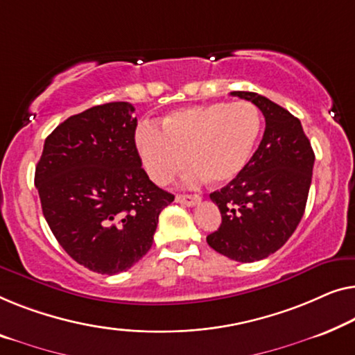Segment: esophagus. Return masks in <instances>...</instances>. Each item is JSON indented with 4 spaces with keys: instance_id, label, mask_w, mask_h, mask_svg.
<instances>
[{
    "instance_id": "obj_1",
    "label": "esophagus",
    "mask_w": 355,
    "mask_h": 355,
    "mask_svg": "<svg viewBox=\"0 0 355 355\" xmlns=\"http://www.w3.org/2000/svg\"><path fill=\"white\" fill-rule=\"evenodd\" d=\"M200 200L202 197L200 195H189V193H179L176 195V202L178 203H182V205H187V207H195V205L200 203Z\"/></svg>"
}]
</instances>
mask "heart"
Here are the masks:
<instances>
[{"instance_id": "obj_1", "label": "heart", "mask_w": 355, "mask_h": 355, "mask_svg": "<svg viewBox=\"0 0 355 355\" xmlns=\"http://www.w3.org/2000/svg\"><path fill=\"white\" fill-rule=\"evenodd\" d=\"M261 132V115L246 101L209 102L174 110L162 121L139 128L136 136L142 166L158 186L171 182L189 163L186 182L209 178L220 184L243 171Z\"/></svg>"}]
</instances>
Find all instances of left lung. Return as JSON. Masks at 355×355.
Returning a JSON list of instances; mask_svg holds the SVG:
<instances>
[{
  "label": "left lung",
  "instance_id": "left-lung-1",
  "mask_svg": "<svg viewBox=\"0 0 355 355\" xmlns=\"http://www.w3.org/2000/svg\"><path fill=\"white\" fill-rule=\"evenodd\" d=\"M230 94L253 102L263 112L266 130L243 171L209 193L223 223L207 241L230 259L254 263L282 248L296 230L306 209L315 155L301 121L288 110L256 92Z\"/></svg>",
  "mask_w": 355,
  "mask_h": 355
}]
</instances>
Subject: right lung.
Wrapping results in <instances>:
<instances>
[{
	"instance_id": "right-lung-1",
	"label": "right lung",
	"mask_w": 355,
	"mask_h": 355,
	"mask_svg": "<svg viewBox=\"0 0 355 355\" xmlns=\"http://www.w3.org/2000/svg\"><path fill=\"white\" fill-rule=\"evenodd\" d=\"M130 102L67 118L46 137L35 169L46 223L76 263L97 274L128 270L150 250L174 195L144 171Z\"/></svg>"
}]
</instances>
